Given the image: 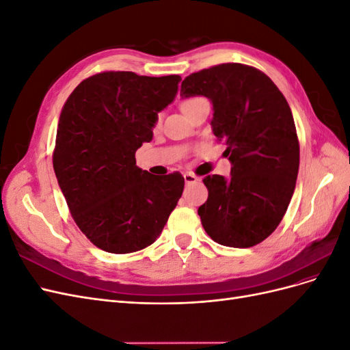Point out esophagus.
<instances>
[{
  "label": "esophagus",
  "instance_id": "esophagus-1",
  "mask_svg": "<svg viewBox=\"0 0 350 350\" xmlns=\"http://www.w3.org/2000/svg\"><path fill=\"white\" fill-rule=\"evenodd\" d=\"M184 179H185V184H188V185L200 181V178H198L197 175L191 174V172H185V174H184Z\"/></svg>",
  "mask_w": 350,
  "mask_h": 350
}]
</instances>
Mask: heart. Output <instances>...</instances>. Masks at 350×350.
Wrapping results in <instances>:
<instances>
[{"label": "heart", "instance_id": "b5f03b06", "mask_svg": "<svg viewBox=\"0 0 350 350\" xmlns=\"http://www.w3.org/2000/svg\"><path fill=\"white\" fill-rule=\"evenodd\" d=\"M198 99H200V98H188V99H184V100L181 102V109L185 111L188 107H191V105H193L196 100H198ZM159 124H161V118L156 120V124H154V125L157 126Z\"/></svg>", "mask_w": 350, "mask_h": 350}]
</instances>
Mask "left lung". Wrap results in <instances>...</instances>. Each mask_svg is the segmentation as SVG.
Instances as JSON below:
<instances>
[{
	"label": "left lung",
	"instance_id": "left-lung-1",
	"mask_svg": "<svg viewBox=\"0 0 350 350\" xmlns=\"http://www.w3.org/2000/svg\"><path fill=\"white\" fill-rule=\"evenodd\" d=\"M181 94L213 103V134L232 162L229 179H203L208 197L198 207L201 225L220 245H257L279 226L298 176L299 140L288 100L262 71L238 62L189 74Z\"/></svg>",
	"mask_w": 350,
	"mask_h": 350
}]
</instances>
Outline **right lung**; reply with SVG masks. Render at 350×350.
Returning a JSON list of instances; mask_svg holds the SVG:
<instances>
[{
    "instance_id": "1",
    "label": "right lung",
    "mask_w": 350,
    "mask_h": 350,
    "mask_svg": "<svg viewBox=\"0 0 350 350\" xmlns=\"http://www.w3.org/2000/svg\"><path fill=\"white\" fill-rule=\"evenodd\" d=\"M179 81L175 74L103 71L84 79L62 107L52 165L74 221L103 251L152 245L183 196L179 172L157 176L135 165Z\"/></svg>"
}]
</instances>
